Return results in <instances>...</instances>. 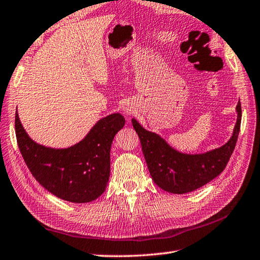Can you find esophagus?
I'll return each mask as SVG.
<instances>
[{
  "label": "esophagus",
  "mask_w": 260,
  "mask_h": 260,
  "mask_svg": "<svg viewBox=\"0 0 260 260\" xmlns=\"http://www.w3.org/2000/svg\"><path fill=\"white\" fill-rule=\"evenodd\" d=\"M126 112H128V113H130V112H129V111H126Z\"/></svg>",
  "instance_id": "esophagus-1"
}]
</instances>
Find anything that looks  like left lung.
Segmentation results:
<instances>
[{
  "mask_svg": "<svg viewBox=\"0 0 260 260\" xmlns=\"http://www.w3.org/2000/svg\"><path fill=\"white\" fill-rule=\"evenodd\" d=\"M237 122L233 137L222 147L201 154H184L171 148L162 138L150 132L132 119V125L139 136L142 152L154 183L165 191L187 193L211 181L226 168L237 143L241 106L237 105Z\"/></svg>",
  "mask_w": 260,
  "mask_h": 260,
  "instance_id": "1",
  "label": "left lung"
}]
</instances>
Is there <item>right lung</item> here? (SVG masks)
<instances>
[{"label": "right lung", "instance_id": "add662e5", "mask_svg": "<svg viewBox=\"0 0 260 260\" xmlns=\"http://www.w3.org/2000/svg\"><path fill=\"white\" fill-rule=\"evenodd\" d=\"M124 118L113 113L99 120L82 141L67 149L47 148L26 135L15 113L17 146L32 176L57 198L76 204L96 199L110 176V148Z\"/></svg>", "mask_w": 260, "mask_h": 260}]
</instances>
